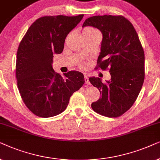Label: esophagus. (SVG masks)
<instances>
[{
    "label": "esophagus",
    "instance_id": "1",
    "mask_svg": "<svg viewBox=\"0 0 160 160\" xmlns=\"http://www.w3.org/2000/svg\"><path fill=\"white\" fill-rule=\"evenodd\" d=\"M84 80H85V82H86V84H87V85H90V84H91V82H90V81H89L88 77L85 76Z\"/></svg>",
    "mask_w": 160,
    "mask_h": 160
}]
</instances>
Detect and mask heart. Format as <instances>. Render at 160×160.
<instances>
[{
  "label": "heart",
  "instance_id": "1",
  "mask_svg": "<svg viewBox=\"0 0 160 160\" xmlns=\"http://www.w3.org/2000/svg\"><path fill=\"white\" fill-rule=\"evenodd\" d=\"M96 32H98L97 30L93 28H86L83 30V32L82 33H96Z\"/></svg>",
  "mask_w": 160,
  "mask_h": 160
}]
</instances>
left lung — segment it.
<instances>
[{
	"mask_svg": "<svg viewBox=\"0 0 160 160\" xmlns=\"http://www.w3.org/2000/svg\"><path fill=\"white\" fill-rule=\"evenodd\" d=\"M86 26L97 28L102 33L97 67L108 69L111 76L105 82L95 77L88 79L101 94L91 108L102 116H120L132 106L143 84L145 55L139 37L122 16L91 17L85 20Z\"/></svg>",
	"mask_w": 160,
	"mask_h": 160,
	"instance_id": "8db88e82",
	"label": "left lung"
}]
</instances>
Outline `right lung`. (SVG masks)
Returning a JSON list of instances; mask_svg holds the SVG:
<instances>
[{
	"instance_id": "right-lung-1",
	"label": "right lung",
	"mask_w": 160,
	"mask_h": 160,
	"mask_svg": "<svg viewBox=\"0 0 160 160\" xmlns=\"http://www.w3.org/2000/svg\"><path fill=\"white\" fill-rule=\"evenodd\" d=\"M83 14L46 16L28 30L17 52L16 78L22 101L36 116H55L64 111L69 98L84 84L82 73L70 71L62 77L52 69L53 55L60 54L68 33Z\"/></svg>"
}]
</instances>
